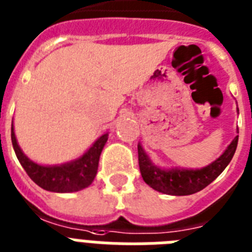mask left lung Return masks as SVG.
Instances as JSON below:
<instances>
[{
	"mask_svg": "<svg viewBox=\"0 0 252 252\" xmlns=\"http://www.w3.org/2000/svg\"><path fill=\"white\" fill-rule=\"evenodd\" d=\"M238 112V107H237ZM238 136L229 144L225 151L203 168H160L155 165L145 153L142 145L138 144V164L145 183L159 193L168 195H190L204 189L214 181L230 163L236 153Z\"/></svg>",
	"mask_w": 252,
	"mask_h": 252,
	"instance_id": "left-lung-1",
	"label": "left lung"
}]
</instances>
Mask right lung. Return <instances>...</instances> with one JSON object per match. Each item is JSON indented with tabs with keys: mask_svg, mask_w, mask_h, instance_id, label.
<instances>
[{
	"mask_svg": "<svg viewBox=\"0 0 252 252\" xmlns=\"http://www.w3.org/2000/svg\"><path fill=\"white\" fill-rule=\"evenodd\" d=\"M107 140L108 133H105L77 159L63 164L42 165L24 154L16 141L14 124H11V142L22 167L34 184L54 193H73L91 185L97 175L98 161Z\"/></svg>",
	"mask_w": 252,
	"mask_h": 252,
	"instance_id": "add662e5",
	"label": "right lung"
}]
</instances>
